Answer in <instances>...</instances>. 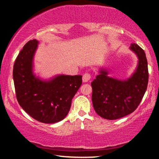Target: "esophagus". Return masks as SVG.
Instances as JSON below:
<instances>
[{"instance_id": "34e87169", "label": "esophagus", "mask_w": 159, "mask_h": 159, "mask_svg": "<svg viewBox=\"0 0 159 159\" xmlns=\"http://www.w3.org/2000/svg\"><path fill=\"white\" fill-rule=\"evenodd\" d=\"M91 79V75L90 74H88L86 73L83 76V81L84 83L86 82H88Z\"/></svg>"}]
</instances>
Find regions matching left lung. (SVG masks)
Listing matches in <instances>:
<instances>
[{
    "label": "left lung",
    "instance_id": "left-lung-1",
    "mask_svg": "<svg viewBox=\"0 0 159 159\" xmlns=\"http://www.w3.org/2000/svg\"><path fill=\"white\" fill-rule=\"evenodd\" d=\"M130 50L138 59L136 69L130 77L120 80L109 76L108 70L101 68L91 83L94 109L105 119L115 120L131 114L146 92L149 73L145 52L136 43H132Z\"/></svg>",
    "mask_w": 159,
    "mask_h": 159
}]
</instances>
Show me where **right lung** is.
Returning <instances> with one entry per match:
<instances>
[{"label":"right lung","instance_id":"1","mask_svg":"<svg viewBox=\"0 0 159 159\" xmlns=\"http://www.w3.org/2000/svg\"><path fill=\"white\" fill-rule=\"evenodd\" d=\"M39 42L26 43L13 66L17 101L34 119L44 123L60 121L66 116L71 100L82 84V76L58 74L43 79L34 72V55Z\"/></svg>","mask_w":159,"mask_h":159}]
</instances>
